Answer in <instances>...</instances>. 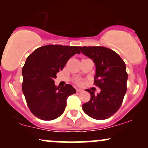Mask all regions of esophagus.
Listing matches in <instances>:
<instances>
[{
  "mask_svg": "<svg viewBox=\"0 0 148 148\" xmlns=\"http://www.w3.org/2000/svg\"><path fill=\"white\" fill-rule=\"evenodd\" d=\"M83 90L82 89H79V88H76V92H82Z\"/></svg>",
  "mask_w": 148,
  "mask_h": 148,
  "instance_id": "1",
  "label": "esophagus"
}]
</instances>
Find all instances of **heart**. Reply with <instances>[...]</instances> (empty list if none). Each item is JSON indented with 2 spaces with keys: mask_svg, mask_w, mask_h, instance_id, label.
<instances>
[{
  "mask_svg": "<svg viewBox=\"0 0 148 148\" xmlns=\"http://www.w3.org/2000/svg\"><path fill=\"white\" fill-rule=\"evenodd\" d=\"M76 83H77V84H81V81H76Z\"/></svg>",
  "mask_w": 148,
  "mask_h": 148,
  "instance_id": "heart-1",
  "label": "heart"
}]
</instances>
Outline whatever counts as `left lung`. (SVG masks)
I'll use <instances>...</instances> for the list:
<instances>
[{
  "mask_svg": "<svg viewBox=\"0 0 148 148\" xmlns=\"http://www.w3.org/2000/svg\"><path fill=\"white\" fill-rule=\"evenodd\" d=\"M79 48L95 64L94 83L101 89L97 95L90 89L86 90L90 94V99L83 104V110L92 118L105 120L115 114L123 103L128 78L126 65L117 53L106 47Z\"/></svg>",
  "mask_w": 148,
  "mask_h": 148,
  "instance_id": "left-lung-1",
  "label": "left lung"
}]
</instances>
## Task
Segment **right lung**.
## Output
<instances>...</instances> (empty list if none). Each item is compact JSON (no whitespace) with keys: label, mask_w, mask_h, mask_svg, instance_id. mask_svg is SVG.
Segmentation results:
<instances>
[{"label":"right lung","mask_w":148,"mask_h":148,"mask_svg":"<svg viewBox=\"0 0 148 148\" xmlns=\"http://www.w3.org/2000/svg\"><path fill=\"white\" fill-rule=\"evenodd\" d=\"M76 46L46 45L35 49L22 68V91L30 111L43 120L56 119L63 113L69 96L76 93L70 84L57 88L56 74L76 53Z\"/></svg>","instance_id":"right-lung-1"}]
</instances>
